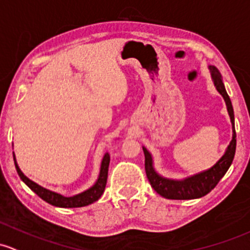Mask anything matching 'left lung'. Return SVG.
Instances as JSON below:
<instances>
[{
    "label": "left lung",
    "mask_w": 250,
    "mask_h": 250,
    "mask_svg": "<svg viewBox=\"0 0 250 250\" xmlns=\"http://www.w3.org/2000/svg\"><path fill=\"white\" fill-rule=\"evenodd\" d=\"M209 73H211L212 81L215 90L219 92L220 96L224 99L227 104L228 114L230 116L231 127H232V139L225 149L224 154L215 162V164L206 170L200 172L193 173L183 178H167L157 171L154 167L153 157L151 152L143 146L144 154H145V170L147 178L151 183L152 188L165 199L171 200H191V199H199L208 194L209 191L218 185L223 176L229 170L236 151V132H235V116H233L232 104H231L230 97L228 96L225 90L224 83H223L222 74L214 65H208Z\"/></svg>",
    "instance_id": "left-lung-1"
}]
</instances>
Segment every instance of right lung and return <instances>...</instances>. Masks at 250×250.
I'll list each match as a JSON object with an SVG mask.
<instances>
[{
  "label": "right lung",
  "mask_w": 250,
  "mask_h": 250,
  "mask_svg": "<svg viewBox=\"0 0 250 250\" xmlns=\"http://www.w3.org/2000/svg\"><path fill=\"white\" fill-rule=\"evenodd\" d=\"M14 157V163L15 167H17V171L19 173L20 178L22 180V182L27 186L31 190H33L39 198L43 199L44 201H46L48 204L52 205V206L56 207H62V208H74V207H83L87 206V205L93 204L98 200L102 196V194L104 193L105 186H106V180H107V171H109V164H110V154L104 153L103 158H102L101 163V169H99V175L98 178L96 180V182L91 186L90 188H87L86 190L81 191V193L75 194L72 196H64L62 194L57 193V191L50 190L42 186H39L38 183L33 182L32 180L27 177L19 167L18 165L17 158H15V154L13 153Z\"/></svg>",
  "instance_id": "1"
}]
</instances>
